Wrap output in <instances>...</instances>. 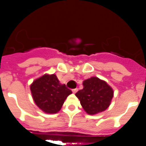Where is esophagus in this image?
<instances>
[{
    "label": "esophagus",
    "mask_w": 146,
    "mask_h": 146,
    "mask_svg": "<svg viewBox=\"0 0 146 146\" xmlns=\"http://www.w3.org/2000/svg\"><path fill=\"white\" fill-rule=\"evenodd\" d=\"M77 91H78V89L74 88V89H73V90H72V92L74 93V94H75V93L77 92Z\"/></svg>",
    "instance_id": "34e87169"
}]
</instances>
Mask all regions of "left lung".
<instances>
[{"instance_id": "left-lung-1", "label": "left lung", "mask_w": 146, "mask_h": 146, "mask_svg": "<svg viewBox=\"0 0 146 146\" xmlns=\"http://www.w3.org/2000/svg\"><path fill=\"white\" fill-rule=\"evenodd\" d=\"M82 86L75 95L88 114L96 115L109 108L114 92L107 82L92 77L83 81Z\"/></svg>"}]
</instances>
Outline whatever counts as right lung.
Wrapping results in <instances>:
<instances>
[{
  "mask_svg": "<svg viewBox=\"0 0 146 146\" xmlns=\"http://www.w3.org/2000/svg\"><path fill=\"white\" fill-rule=\"evenodd\" d=\"M35 104L45 113L54 114L61 109L72 91L59 82L55 74H45L35 80L30 86Z\"/></svg>",
  "mask_w": 146,
  "mask_h": 146,
  "instance_id": "add662e5",
  "label": "right lung"
}]
</instances>
